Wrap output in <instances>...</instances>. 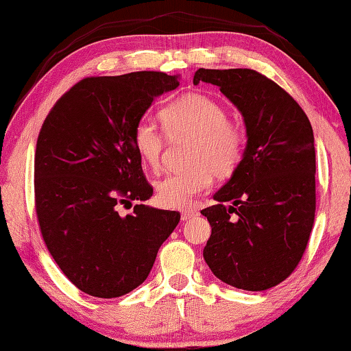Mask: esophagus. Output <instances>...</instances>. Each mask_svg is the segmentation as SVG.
Wrapping results in <instances>:
<instances>
[{
    "mask_svg": "<svg viewBox=\"0 0 351 351\" xmlns=\"http://www.w3.org/2000/svg\"><path fill=\"white\" fill-rule=\"evenodd\" d=\"M198 213H197V209L195 208H187V209H184L181 213V219H182V221H187V220H192L193 217H195Z\"/></svg>",
    "mask_w": 351,
    "mask_h": 351,
    "instance_id": "34e87169",
    "label": "esophagus"
}]
</instances>
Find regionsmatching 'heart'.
I'll use <instances>...</instances> for the list:
<instances>
[{"mask_svg":"<svg viewBox=\"0 0 351 351\" xmlns=\"http://www.w3.org/2000/svg\"><path fill=\"white\" fill-rule=\"evenodd\" d=\"M159 115L169 137H193L189 153L191 169L165 176L156 184V199L162 208L181 209L198 193L208 191L213 175L217 180H226L236 173L245 154L247 134L228 120L223 106L202 93L175 99ZM132 143L143 164L158 170L164 149L162 132L148 121H138Z\"/></svg>","mask_w":351,"mask_h":351,"instance_id":"1","label":"heart"}]
</instances>
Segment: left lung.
I'll return each mask as SVG.
<instances>
[{
  "mask_svg": "<svg viewBox=\"0 0 351 351\" xmlns=\"http://www.w3.org/2000/svg\"><path fill=\"white\" fill-rule=\"evenodd\" d=\"M219 86L247 128L242 164L202 210L213 232L203 256L243 291H267L295 270L315 217L314 132L289 93L250 69H198L193 84Z\"/></svg>",
  "mask_w": 351,
  "mask_h": 351,
  "instance_id": "obj_1",
  "label": "left lung"
}]
</instances>
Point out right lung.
<instances>
[{"mask_svg":"<svg viewBox=\"0 0 351 351\" xmlns=\"http://www.w3.org/2000/svg\"><path fill=\"white\" fill-rule=\"evenodd\" d=\"M178 76L134 71L86 77L43 121L34 160L36 213L48 252L80 291L115 298L134 291L180 221L142 204L153 195L132 143L134 128ZM137 201L135 213L118 214Z\"/></svg>","mask_w":351,"mask_h":351,"instance_id":"obj_1","label":"right lung"}]
</instances>
